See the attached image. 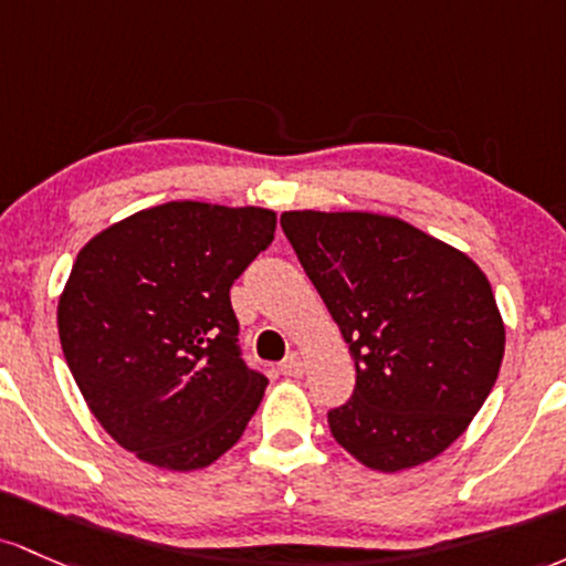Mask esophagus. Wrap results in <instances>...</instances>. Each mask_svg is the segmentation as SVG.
<instances>
[{"label": "esophagus", "mask_w": 566, "mask_h": 566, "mask_svg": "<svg viewBox=\"0 0 566 566\" xmlns=\"http://www.w3.org/2000/svg\"><path fill=\"white\" fill-rule=\"evenodd\" d=\"M281 374H283V377H302V374H304L302 355L300 353H291L289 358H285L283 364H281Z\"/></svg>", "instance_id": "1"}]
</instances>
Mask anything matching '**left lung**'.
Masks as SVG:
<instances>
[{"label":"left lung","instance_id":"left-lung-1","mask_svg":"<svg viewBox=\"0 0 566 566\" xmlns=\"http://www.w3.org/2000/svg\"><path fill=\"white\" fill-rule=\"evenodd\" d=\"M281 227L355 360L353 398L328 411L334 441L379 473L447 452L505 353L481 266L385 213L285 211Z\"/></svg>","mask_w":566,"mask_h":566}]
</instances>
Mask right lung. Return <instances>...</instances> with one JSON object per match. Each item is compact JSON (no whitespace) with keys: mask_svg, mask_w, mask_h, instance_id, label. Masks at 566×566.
I'll return each mask as SVG.
<instances>
[{"mask_svg":"<svg viewBox=\"0 0 566 566\" xmlns=\"http://www.w3.org/2000/svg\"><path fill=\"white\" fill-rule=\"evenodd\" d=\"M275 224L270 208L176 200L82 245L59 300L63 358L101 428L138 460L208 468L262 403L230 289Z\"/></svg>","mask_w":566,"mask_h":566,"instance_id":"right-lung-1","label":"right lung"}]
</instances>
